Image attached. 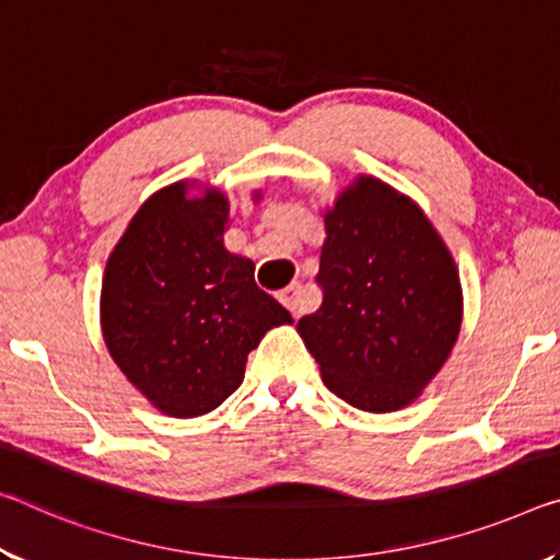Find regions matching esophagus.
Instances as JSON below:
<instances>
[{"instance_id": "obj_1", "label": "esophagus", "mask_w": 560, "mask_h": 560, "mask_svg": "<svg viewBox=\"0 0 560 560\" xmlns=\"http://www.w3.org/2000/svg\"><path fill=\"white\" fill-rule=\"evenodd\" d=\"M279 299H281V304L287 306L294 316L304 314V287H301L299 281L289 283V287L279 294Z\"/></svg>"}]
</instances>
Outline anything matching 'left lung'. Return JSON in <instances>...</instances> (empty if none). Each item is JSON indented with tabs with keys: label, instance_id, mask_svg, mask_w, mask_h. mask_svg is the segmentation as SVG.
I'll return each instance as SVG.
<instances>
[{
	"label": "left lung",
	"instance_id": "left-lung-1",
	"mask_svg": "<svg viewBox=\"0 0 560 560\" xmlns=\"http://www.w3.org/2000/svg\"><path fill=\"white\" fill-rule=\"evenodd\" d=\"M324 226V301L296 331L328 392L361 411H398L458 339L464 294L454 256L429 217L376 176L346 186Z\"/></svg>",
	"mask_w": 560,
	"mask_h": 560
}]
</instances>
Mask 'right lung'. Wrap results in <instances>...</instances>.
I'll return each mask as SVG.
<instances>
[{"instance_id":"1","label":"right lung","mask_w":560,"mask_h":560,"mask_svg":"<svg viewBox=\"0 0 560 560\" xmlns=\"http://www.w3.org/2000/svg\"><path fill=\"white\" fill-rule=\"evenodd\" d=\"M191 186L176 182L141 203L102 279L106 349L176 419L224 404L242 386L248 351L294 322L256 287L254 264L226 252L229 199L219 189L189 197Z\"/></svg>"}]
</instances>
